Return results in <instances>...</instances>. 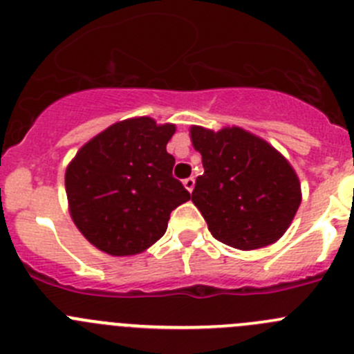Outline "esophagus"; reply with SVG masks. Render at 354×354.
I'll return each mask as SVG.
<instances>
[{
    "label": "esophagus",
    "mask_w": 354,
    "mask_h": 354,
    "mask_svg": "<svg viewBox=\"0 0 354 354\" xmlns=\"http://www.w3.org/2000/svg\"><path fill=\"white\" fill-rule=\"evenodd\" d=\"M183 185H185V188H187L188 192H192L194 187H196V178H194V176L187 178V180H183Z\"/></svg>",
    "instance_id": "1"
}]
</instances>
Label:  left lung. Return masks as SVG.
Returning <instances> with one entry per match:
<instances>
[{"mask_svg": "<svg viewBox=\"0 0 354 354\" xmlns=\"http://www.w3.org/2000/svg\"><path fill=\"white\" fill-rule=\"evenodd\" d=\"M190 136L204 167L192 203L211 236L239 250L276 243L300 206L299 178L288 160L239 127L213 132L194 125Z\"/></svg>", "mask_w": 354, "mask_h": 354, "instance_id": "obj_1", "label": "left lung"}]
</instances>
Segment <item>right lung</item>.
Listing matches in <instances>:
<instances>
[{
  "mask_svg": "<svg viewBox=\"0 0 354 354\" xmlns=\"http://www.w3.org/2000/svg\"><path fill=\"white\" fill-rule=\"evenodd\" d=\"M176 127L148 117L118 122L80 148L66 169L73 222L101 252L136 255L166 234L174 207L190 199L173 176L166 145Z\"/></svg>",
  "mask_w": 354,
  "mask_h": 354,
  "instance_id": "right-lung-1",
  "label": "right lung"
}]
</instances>
